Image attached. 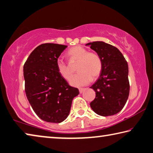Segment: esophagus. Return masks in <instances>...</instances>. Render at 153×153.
Here are the masks:
<instances>
[{
	"mask_svg": "<svg viewBox=\"0 0 153 153\" xmlns=\"http://www.w3.org/2000/svg\"><path fill=\"white\" fill-rule=\"evenodd\" d=\"M84 90H85V89H79V93L80 94H82V92H83L84 91Z\"/></svg>",
	"mask_w": 153,
	"mask_h": 153,
	"instance_id": "esophagus-1",
	"label": "esophagus"
}]
</instances>
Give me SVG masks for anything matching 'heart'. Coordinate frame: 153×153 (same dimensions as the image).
<instances>
[{"mask_svg": "<svg viewBox=\"0 0 153 153\" xmlns=\"http://www.w3.org/2000/svg\"><path fill=\"white\" fill-rule=\"evenodd\" d=\"M70 62H78L76 71L70 81L71 85L81 87L88 85L93 80L100 76L102 71V61L97 53L89 52L81 46H75L68 50L67 53ZM56 69L62 78L69 80L72 75V70L62 59L56 61Z\"/></svg>", "mask_w": 153, "mask_h": 153, "instance_id": "heart-1", "label": "heart"}]
</instances>
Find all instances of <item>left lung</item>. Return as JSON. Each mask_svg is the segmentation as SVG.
Returning a JSON list of instances; mask_svg holds the SVG:
<instances>
[{
	"mask_svg": "<svg viewBox=\"0 0 153 153\" xmlns=\"http://www.w3.org/2000/svg\"><path fill=\"white\" fill-rule=\"evenodd\" d=\"M102 61L99 79L90 88L96 91V98L90 103L91 109L100 116H111L121 111L129 94L128 64L121 51L103 41L86 44Z\"/></svg>",
	"mask_w": 153,
	"mask_h": 153,
	"instance_id": "obj_1",
	"label": "left lung"
}]
</instances>
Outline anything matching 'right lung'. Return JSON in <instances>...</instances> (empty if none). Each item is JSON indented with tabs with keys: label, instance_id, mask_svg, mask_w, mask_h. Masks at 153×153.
Segmentation results:
<instances>
[{
	"label": "right lung",
	"instance_id": "add662e5",
	"mask_svg": "<svg viewBox=\"0 0 153 153\" xmlns=\"http://www.w3.org/2000/svg\"><path fill=\"white\" fill-rule=\"evenodd\" d=\"M67 47L45 43L34 49L24 66L25 91L29 103L40 119L59 123L69 115L72 100L79 89L68 84L58 74L56 61Z\"/></svg>",
	"mask_w": 153,
	"mask_h": 153
}]
</instances>
